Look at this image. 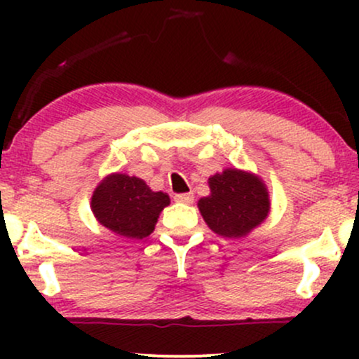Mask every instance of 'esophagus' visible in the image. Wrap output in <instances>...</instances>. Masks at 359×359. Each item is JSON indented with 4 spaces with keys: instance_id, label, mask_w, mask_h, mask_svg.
<instances>
[{
    "instance_id": "34e87169",
    "label": "esophagus",
    "mask_w": 359,
    "mask_h": 359,
    "mask_svg": "<svg viewBox=\"0 0 359 359\" xmlns=\"http://www.w3.org/2000/svg\"><path fill=\"white\" fill-rule=\"evenodd\" d=\"M174 199L177 203H184V204H191L194 203V196L191 192H185V194H175Z\"/></svg>"
}]
</instances>
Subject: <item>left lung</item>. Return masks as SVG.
<instances>
[{
	"mask_svg": "<svg viewBox=\"0 0 359 359\" xmlns=\"http://www.w3.org/2000/svg\"><path fill=\"white\" fill-rule=\"evenodd\" d=\"M211 196L199 201V211L214 233L240 238L266 217L269 192L258 177L228 168L209 179Z\"/></svg>",
	"mask_w": 359,
	"mask_h": 359,
	"instance_id": "obj_1",
	"label": "left lung"
}]
</instances>
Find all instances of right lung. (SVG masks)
<instances>
[{"instance_id":"add662e5","label":"right lung","mask_w":359,"mask_h":359,"mask_svg":"<svg viewBox=\"0 0 359 359\" xmlns=\"http://www.w3.org/2000/svg\"><path fill=\"white\" fill-rule=\"evenodd\" d=\"M168 203L167 194L154 192L138 177L113 174L97 185L90 208L111 231L142 240L154 233L158 214Z\"/></svg>"}]
</instances>
